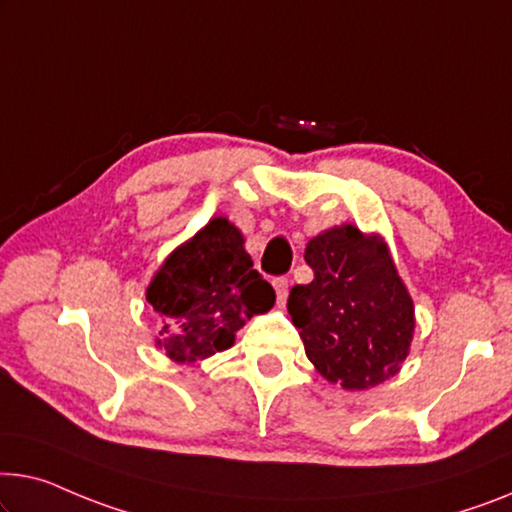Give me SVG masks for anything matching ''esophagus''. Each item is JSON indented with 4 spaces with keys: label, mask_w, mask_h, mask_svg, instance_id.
Returning <instances> with one entry per match:
<instances>
[{
    "label": "esophagus",
    "mask_w": 512,
    "mask_h": 512,
    "mask_svg": "<svg viewBox=\"0 0 512 512\" xmlns=\"http://www.w3.org/2000/svg\"><path fill=\"white\" fill-rule=\"evenodd\" d=\"M273 289H276L278 305H280V308H285L287 294H289V282L285 278H276V280H273Z\"/></svg>",
    "instance_id": "obj_1"
}]
</instances>
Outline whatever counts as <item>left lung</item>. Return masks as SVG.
Here are the masks:
<instances>
[{
    "instance_id": "1",
    "label": "left lung",
    "mask_w": 512,
    "mask_h": 512,
    "mask_svg": "<svg viewBox=\"0 0 512 512\" xmlns=\"http://www.w3.org/2000/svg\"><path fill=\"white\" fill-rule=\"evenodd\" d=\"M315 278L289 292L305 356L331 384L368 391L395 377L414 340V301L384 236L345 223L312 236Z\"/></svg>"
}]
</instances>
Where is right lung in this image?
<instances>
[{"label":"right lung","mask_w":512,"mask_h":512,"mask_svg":"<svg viewBox=\"0 0 512 512\" xmlns=\"http://www.w3.org/2000/svg\"><path fill=\"white\" fill-rule=\"evenodd\" d=\"M144 294L163 322L156 347L186 365L230 349L236 331L276 303L273 287L253 269L241 230L225 216L174 248Z\"/></svg>","instance_id":"right-lung-1"}]
</instances>
